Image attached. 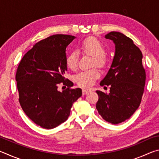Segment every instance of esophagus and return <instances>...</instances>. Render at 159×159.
<instances>
[{
  "mask_svg": "<svg viewBox=\"0 0 159 159\" xmlns=\"http://www.w3.org/2000/svg\"><path fill=\"white\" fill-rule=\"evenodd\" d=\"M90 92V90H83V95H87V94Z\"/></svg>",
  "mask_w": 159,
  "mask_h": 159,
  "instance_id": "1",
  "label": "esophagus"
}]
</instances>
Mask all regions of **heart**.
<instances>
[{"mask_svg": "<svg viewBox=\"0 0 159 159\" xmlns=\"http://www.w3.org/2000/svg\"><path fill=\"white\" fill-rule=\"evenodd\" d=\"M80 50L85 55L93 57L91 66H97L99 68H104L107 65V57L105 55L106 49L104 44L98 39L90 37L82 41L80 45ZM79 62V53L77 51H71L66 58V64L69 69L76 70ZM100 77V73L97 68L80 71L75 75L74 80L80 87L87 88L93 85L97 79Z\"/></svg>", "mask_w": 159, "mask_h": 159, "instance_id": "obj_1", "label": "heart"}]
</instances>
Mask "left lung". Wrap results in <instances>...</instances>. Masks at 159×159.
I'll return each mask as SVG.
<instances>
[{
  "label": "left lung",
  "instance_id": "left-lung-1",
  "mask_svg": "<svg viewBox=\"0 0 159 159\" xmlns=\"http://www.w3.org/2000/svg\"><path fill=\"white\" fill-rule=\"evenodd\" d=\"M105 38L114 41L116 51L111 68L100 82L101 86H110L109 93L96 91V109L106 121L118 124L128 119L140 104L146 73L142 53L133 40L116 31Z\"/></svg>",
  "mask_w": 159,
  "mask_h": 159
}]
</instances>
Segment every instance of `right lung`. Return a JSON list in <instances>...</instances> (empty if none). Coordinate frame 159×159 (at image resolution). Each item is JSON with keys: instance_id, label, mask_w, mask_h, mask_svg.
<instances>
[{"instance_id": "1", "label": "right lung", "mask_w": 159, "mask_h": 159, "mask_svg": "<svg viewBox=\"0 0 159 159\" xmlns=\"http://www.w3.org/2000/svg\"><path fill=\"white\" fill-rule=\"evenodd\" d=\"M75 39L52 35L36 43L21 59L15 79L19 102L27 116L41 127L52 129L65 121L72 104L82 95L80 88L64 78L66 48ZM61 82L68 88L58 90Z\"/></svg>"}]
</instances>
